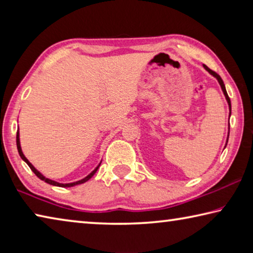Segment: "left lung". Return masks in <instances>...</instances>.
I'll return each instance as SVG.
<instances>
[{
	"mask_svg": "<svg viewBox=\"0 0 253 253\" xmlns=\"http://www.w3.org/2000/svg\"><path fill=\"white\" fill-rule=\"evenodd\" d=\"M203 67H204V69L207 70L210 75H212L214 78H216V80L219 81V84H220V85H221V89H222V91H223V93H224V96H225V99H226V101H228V105H229V109H230V114H229V118H230V116H231V101H230V98H229V96H228V92H226V89H225V85H224V83H223V80L221 79V77L216 74V72H214V71H212L211 69H210V68H208L207 66L205 65H203ZM229 131H230V124H229ZM228 139H229V135H228V138H226V143H228Z\"/></svg>",
	"mask_w": 253,
	"mask_h": 253,
	"instance_id": "1",
	"label": "left lung"
}]
</instances>
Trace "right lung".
<instances>
[{
    "mask_svg": "<svg viewBox=\"0 0 253 253\" xmlns=\"http://www.w3.org/2000/svg\"><path fill=\"white\" fill-rule=\"evenodd\" d=\"M16 146H18V151H19V154H20V156H21V158H22V160L27 163V164L29 165V168L32 169V172L37 175L38 177H39L40 179H42V181H44L45 183H48V184H51V185H54V186H59V187H71V186H75V185H79V184H83V183H84V182H87L88 179H90L92 176H93V174H95L96 172H97V169H99V166H100V163H99V165L97 166V168L92 170V172L89 174V175H87V176H85L84 178H83V179H80V181H77V182H74V183H66V184H63V183H59V182H55V181H53V179H50V178H48V177H45L43 174L42 173H40L39 170H38L36 168H34V166L31 164V163L29 162V160L27 157L24 156V154H23V152H22V148H21V144H20V134H19V130H18V132H16Z\"/></svg>",
    "mask_w": 253,
    "mask_h": 253,
    "instance_id": "1",
    "label": "right lung"
}]
</instances>
